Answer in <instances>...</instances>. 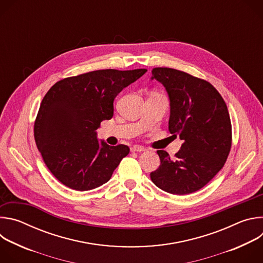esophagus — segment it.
I'll use <instances>...</instances> for the list:
<instances>
[{"mask_svg":"<svg viewBox=\"0 0 263 263\" xmlns=\"http://www.w3.org/2000/svg\"><path fill=\"white\" fill-rule=\"evenodd\" d=\"M131 151L132 152H144L145 151V148L143 147V146H141V145H134V146H132L131 147Z\"/></svg>","mask_w":263,"mask_h":263,"instance_id":"1","label":"esophagus"}]
</instances>
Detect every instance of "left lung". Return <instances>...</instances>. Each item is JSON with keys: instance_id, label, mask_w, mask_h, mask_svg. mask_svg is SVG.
I'll use <instances>...</instances> for the list:
<instances>
[{"instance_id": "8db88e82", "label": "left lung", "mask_w": 263, "mask_h": 263, "mask_svg": "<svg viewBox=\"0 0 263 263\" xmlns=\"http://www.w3.org/2000/svg\"><path fill=\"white\" fill-rule=\"evenodd\" d=\"M151 79L165 87L171 106L168 130L183 141L175 159L157 151L160 165L151 179L173 195L195 193L221 170L230 153L232 127L227 105L209 82L187 72L155 67Z\"/></svg>"}]
</instances>
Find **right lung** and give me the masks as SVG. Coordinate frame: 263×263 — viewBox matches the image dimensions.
Returning <instances> with one entry per match:
<instances>
[{
    "label": "right lung",
    "mask_w": 263,
    "mask_h": 263,
    "mask_svg": "<svg viewBox=\"0 0 263 263\" xmlns=\"http://www.w3.org/2000/svg\"><path fill=\"white\" fill-rule=\"evenodd\" d=\"M144 68L100 69L55 83L42 101L34 137L43 159L71 190L85 192L108 182L130 148L99 141L97 129L114 117V101Z\"/></svg>",
    "instance_id": "add662e5"
}]
</instances>
